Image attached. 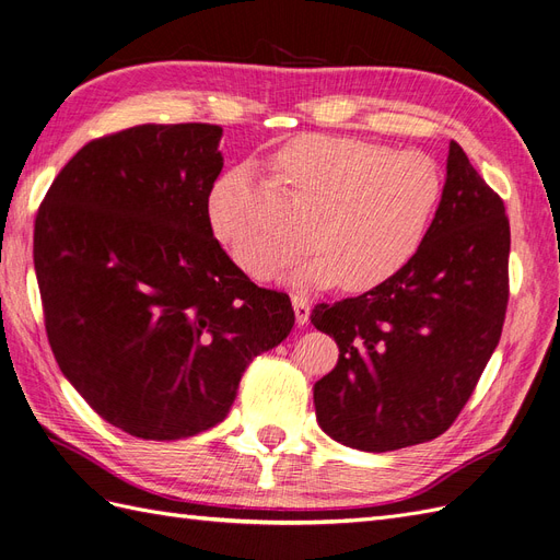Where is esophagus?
Here are the masks:
<instances>
[{"label":"esophagus","mask_w":560,"mask_h":560,"mask_svg":"<svg viewBox=\"0 0 560 560\" xmlns=\"http://www.w3.org/2000/svg\"><path fill=\"white\" fill-rule=\"evenodd\" d=\"M293 310H295V320L298 326H304L306 320H310V302H306V298L302 295H293Z\"/></svg>","instance_id":"esophagus-1"}]
</instances>
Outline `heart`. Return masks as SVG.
Listing matches in <instances>:
<instances>
[{
    "mask_svg": "<svg viewBox=\"0 0 560 560\" xmlns=\"http://www.w3.org/2000/svg\"><path fill=\"white\" fill-rule=\"evenodd\" d=\"M275 170L293 202L314 219L318 250L291 272L300 288L341 279L349 291H368L398 275L423 244L444 192L442 170L425 153H395L353 137H298L279 151ZM254 197L246 167L228 172L209 195V223L230 260L267 281L300 254L304 240L260 221Z\"/></svg>",
    "mask_w": 560,
    "mask_h": 560,
    "instance_id": "obj_1",
    "label": "heart"
}]
</instances>
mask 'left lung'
Masks as SVG:
<instances>
[{
    "instance_id": "obj_1",
    "label": "left lung",
    "mask_w": 560,
    "mask_h": 560,
    "mask_svg": "<svg viewBox=\"0 0 560 560\" xmlns=\"http://www.w3.org/2000/svg\"><path fill=\"white\" fill-rule=\"evenodd\" d=\"M510 221L456 141L425 240L372 291L316 304L337 365L314 384L316 419L339 444L384 454L440 438L493 355L510 298Z\"/></svg>"
}]
</instances>
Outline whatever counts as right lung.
Returning a JSON list of instances; mask_svg holds the SVG:
<instances>
[{
	"mask_svg": "<svg viewBox=\"0 0 560 560\" xmlns=\"http://www.w3.org/2000/svg\"><path fill=\"white\" fill-rule=\"evenodd\" d=\"M223 128L135 125L93 139L50 184L34 269L62 374L104 421L141 440L221 423L250 360L295 323L213 237Z\"/></svg>",
	"mask_w": 560,
	"mask_h": 560,
	"instance_id": "1",
	"label": "right lung"
}]
</instances>
